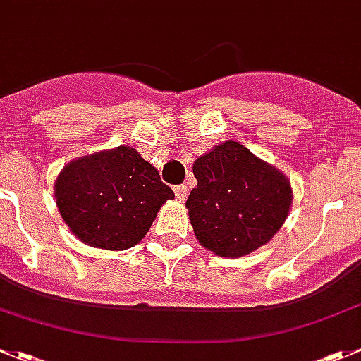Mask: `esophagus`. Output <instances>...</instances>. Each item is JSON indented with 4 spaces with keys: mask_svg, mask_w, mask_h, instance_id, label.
<instances>
[{
    "mask_svg": "<svg viewBox=\"0 0 361 361\" xmlns=\"http://www.w3.org/2000/svg\"><path fill=\"white\" fill-rule=\"evenodd\" d=\"M173 191H175V197H177V200H180V202H183V200H186L188 193H190L188 186H184V184H178V186H175Z\"/></svg>",
    "mask_w": 361,
    "mask_h": 361,
    "instance_id": "obj_1",
    "label": "esophagus"
}]
</instances>
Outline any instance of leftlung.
Listing matches in <instances>:
<instances>
[{"label": "left lung", "instance_id": "obj_1", "mask_svg": "<svg viewBox=\"0 0 361 361\" xmlns=\"http://www.w3.org/2000/svg\"><path fill=\"white\" fill-rule=\"evenodd\" d=\"M197 186L188 214L198 243L220 257H241L269 243L292 207L290 178L236 141L193 163Z\"/></svg>", "mask_w": 361, "mask_h": 361}]
</instances>
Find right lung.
I'll return each instance as SVG.
<instances>
[{"label":"right lung","instance_id":"add662e5","mask_svg":"<svg viewBox=\"0 0 361 361\" xmlns=\"http://www.w3.org/2000/svg\"><path fill=\"white\" fill-rule=\"evenodd\" d=\"M53 193L69 231L105 250L140 243L163 204L175 197L159 171L127 145L68 163Z\"/></svg>","mask_w":361,"mask_h":361}]
</instances>
